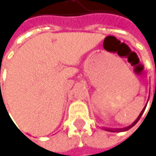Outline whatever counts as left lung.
I'll list each match as a JSON object with an SVG mask.
<instances>
[{"label":"left lung","instance_id":"8db88e82","mask_svg":"<svg viewBox=\"0 0 156 156\" xmlns=\"http://www.w3.org/2000/svg\"><path fill=\"white\" fill-rule=\"evenodd\" d=\"M144 110H145V108H144V109H143L142 111H141V113H140V115L138 116V118L136 119V120L135 121V122H134V123H133L132 125H130V126H128V127H126V128H123V129H118V130H116V132H118V131H126V130L130 129V128H131V127H132V126H134V125H135V124H136V123L137 122V121H138V119H140L141 115H142V114H143V112H144ZM106 130H107V129H106ZM108 131H112V130H108Z\"/></svg>","mask_w":156,"mask_h":156}]
</instances>
